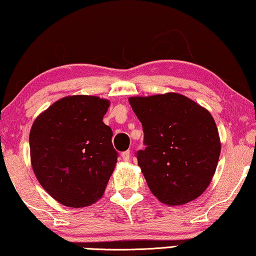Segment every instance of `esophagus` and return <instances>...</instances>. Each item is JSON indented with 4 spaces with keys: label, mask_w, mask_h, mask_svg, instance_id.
<instances>
[{
    "label": "esophagus",
    "mask_w": 256,
    "mask_h": 256,
    "mask_svg": "<svg viewBox=\"0 0 256 256\" xmlns=\"http://www.w3.org/2000/svg\"><path fill=\"white\" fill-rule=\"evenodd\" d=\"M121 156L124 162H129V159H130V152H129V151H124V152H122Z\"/></svg>",
    "instance_id": "34e87169"
}]
</instances>
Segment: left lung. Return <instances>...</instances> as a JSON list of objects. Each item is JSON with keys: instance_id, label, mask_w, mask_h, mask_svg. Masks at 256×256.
Instances as JSON below:
<instances>
[{"instance_id": "1", "label": "left lung", "mask_w": 256, "mask_h": 256, "mask_svg": "<svg viewBox=\"0 0 256 256\" xmlns=\"http://www.w3.org/2000/svg\"><path fill=\"white\" fill-rule=\"evenodd\" d=\"M143 126L137 162L162 203L182 206L204 192L216 172L220 138L212 116L176 92L128 99Z\"/></svg>"}]
</instances>
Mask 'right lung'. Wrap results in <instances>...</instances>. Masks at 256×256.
Returning <instances> with one entry per match:
<instances>
[{"mask_svg":"<svg viewBox=\"0 0 256 256\" xmlns=\"http://www.w3.org/2000/svg\"><path fill=\"white\" fill-rule=\"evenodd\" d=\"M110 100L68 96L40 113L30 132L31 164L44 190L70 208L102 198L118 162L113 132L102 122Z\"/></svg>","mask_w":256,"mask_h":256,"instance_id":"1","label":"right lung"}]
</instances>
